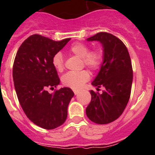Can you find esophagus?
Here are the masks:
<instances>
[{"label":"esophagus","mask_w":155,"mask_h":155,"mask_svg":"<svg viewBox=\"0 0 155 155\" xmlns=\"http://www.w3.org/2000/svg\"><path fill=\"white\" fill-rule=\"evenodd\" d=\"M74 92L75 94H78L79 91H78V90H74Z\"/></svg>","instance_id":"obj_1"}]
</instances>
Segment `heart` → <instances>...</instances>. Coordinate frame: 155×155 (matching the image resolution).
Segmentation results:
<instances>
[{"mask_svg": "<svg viewBox=\"0 0 155 155\" xmlns=\"http://www.w3.org/2000/svg\"><path fill=\"white\" fill-rule=\"evenodd\" d=\"M70 52L77 57L82 58L84 65L91 70H97L101 67L103 61L102 50L95 49L90 50L89 47L81 42H76L70 47ZM53 65L56 70L62 71L64 70V59L61 53H56L53 57ZM90 73L86 70L78 72H68L62 77V82L64 85L73 89H79L84 83L90 79Z\"/></svg>", "mask_w": 155, "mask_h": 155, "instance_id": "heart-1", "label": "heart"}]
</instances>
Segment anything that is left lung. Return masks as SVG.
<instances>
[{
  "label": "left lung",
  "instance_id": "obj_1",
  "mask_svg": "<svg viewBox=\"0 0 155 155\" xmlns=\"http://www.w3.org/2000/svg\"><path fill=\"white\" fill-rule=\"evenodd\" d=\"M87 41H98L103 48V62L91 84L104 87L102 94L91 90V100L86 108L91 121L107 124L118 119L130 99L133 82L130 57L124 43L108 32H98Z\"/></svg>",
  "mask_w": 155,
  "mask_h": 155
}]
</instances>
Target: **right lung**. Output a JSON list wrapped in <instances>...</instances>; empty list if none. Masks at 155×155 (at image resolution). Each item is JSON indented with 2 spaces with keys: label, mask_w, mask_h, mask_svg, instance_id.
Wrapping results in <instances>:
<instances>
[{
  "label": "right lung",
  "mask_w": 155,
  "mask_h": 155,
  "mask_svg": "<svg viewBox=\"0 0 155 155\" xmlns=\"http://www.w3.org/2000/svg\"><path fill=\"white\" fill-rule=\"evenodd\" d=\"M71 39L53 41L32 35L20 46L13 65L16 94L24 113L35 125L53 130L62 125L68 107L74 95L70 87H61L53 94L47 91L60 84L53 57Z\"/></svg>",
  "instance_id": "right-lung-1"
}]
</instances>
